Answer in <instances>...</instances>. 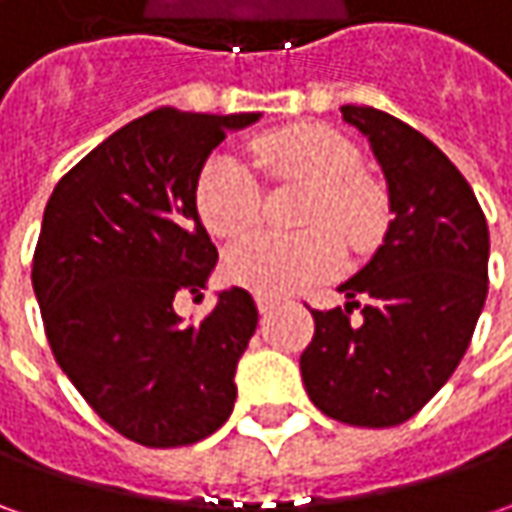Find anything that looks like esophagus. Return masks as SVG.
Instances as JSON below:
<instances>
[{"instance_id": "obj_1", "label": "esophagus", "mask_w": 512, "mask_h": 512, "mask_svg": "<svg viewBox=\"0 0 512 512\" xmlns=\"http://www.w3.org/2000/svg\"><path fill=\"white\" fill-rule=\"evenodd\" d=\"M279 305L276 299H267V296H256V307H259V313H270L273 307Z\"/></svg>"}]
</instances>
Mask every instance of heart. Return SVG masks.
Here are the masks:
<instances>
[{"label":"heart","mask_w":512,"mask_h":512,"mask_svg":"<svg viewBox=\"0 0 512 512\" xmlns=\"http://www.w3.org/2000/svg\"><path fill=\"white\" fill-rule=\"evenodd\" d=\"M253 159L273 179L310 185L302 233H253L227 250L225 276L267 299L333 276L342 267V245L330 225L353 247L367 245L382 225V196L359 170V150L327 125H290L253 142ZM202 225L219 239H236L259 222L262 190L250 170L230 153H216L193 187Z\"/></svg>","instance_id":"obj_1"}]
</instances>
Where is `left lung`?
<instances>
[{
  "mask_svg": "<svg viewBox=\"0 0 512 512\" xmlns=\"http://www.w3.org/2000/svg\"><path fill=\"white\" fill-rule=\"evenodd\" d=\"M342 119L370 142L393 222L373 259L339 285L350 302L313 310L299 367L325 416L396 427L462 362L487 299L490 233L473 187L427 136L376 108L344 105ZM356 295L371 302L350 323Z\"/></svg>",
  "mask_w": 512,
  "mask_h": 512,
  "instance_id": "obj_1",
  "label": "left lung"
}]
</instances>
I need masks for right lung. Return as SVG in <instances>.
<instances>
[{"label":"right lung","instance_id":"add662e5","mask_svg":"<svg viewBox=\"0 0 512 512\" xmlns=\"http://www.w3.org/2000/svg\"><path fill=\"white\" fill-rule=\"evenodd\" d=\"M259 116L150 110L50 193L30 273L50 350L130 442H202L233 413L236 364L259 325L253 296L222 290L199 325L173 299L202 293L219 259L193 205L196 179L227 133Z\"/></svg>","mask_w":512,"mask_h":512}]
</instances>
